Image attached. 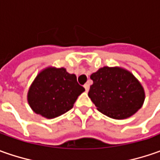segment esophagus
Wrapping results in <instances>:
<instances>
[{
  "mask_svg": "<svg viewBox=\"0 0 160 160\" xmlns=\"http://www.w3.org/2000/svg\"><path fill=\"white\" fill-rule=\"evenodd\" d=\"M83 87H84V89H85V91H86V92H88V91H89L90 85L88 84V83H85V84L83 85Z\"/></svg>",
  "mask_w": 160,
  "mask_h": 160,
  "instance_id": "esophagus-1",
  "label": "esophagus"
}]
</instances>
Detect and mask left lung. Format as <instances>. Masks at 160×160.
<instances>
[{
  "label": "left lung",
  "instance_id": "left-lung-1",
  "mask_svg": "<svg viewBox=\"0 0 160 160\" xmlns=\"http://www.w3.org/2000/svg\"><path fill=\"white\" fill-rule=\"evenodd\" d=\"M93 83L88 96L97 109L114 119H125L142 108L144 89L131 72L118 67H103L91 75Z\"/></svg>",
  "mask_w": 160,
  "mask_h": 160
}]
</instances>
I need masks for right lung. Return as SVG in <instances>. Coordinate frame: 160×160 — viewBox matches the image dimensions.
Returning <instances> with one entry per match:
<instances>
[{
    "mask_svg": "<svg viewBox=\"0 0 160 160\" xmlns=\"http://www.w3.org/2000/svg\"><path fill=\"white\" fill-rule=\"evenodd\" d=\"M84 88L64 68L49 67L35 77L28 90V102L34 113L55 118L70 110Z\"/></svg>",
    "mask_w": 160,
    "mask_h": 160,
    "instance_id": "add662e5",
    "label": "right lung"
}]
</instances>
